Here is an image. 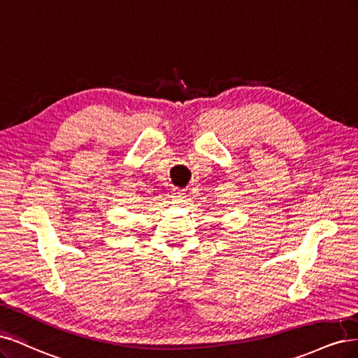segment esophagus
<instances>
[{"instance_id": "esophagus-1", "label": "esophagus", "mask_w": 358, "mask_h": 358, "mask_svg": "<svg viewBox=\"0 0 358 358\" xmlns=\"http://www.w3.org/2000/svg\"><path fill=\"white\" fill-rule=\"evenodd\" d=\"M184 194H186V193H184V190H174V192H172V198H174V201L176 202H182V199L184 198H186V196H184Z\"/></svg>"}]
</instances>
